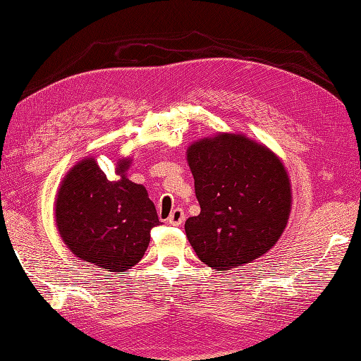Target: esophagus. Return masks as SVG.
Masks as SVG:
<instances>
[{
    "instance_id": "34e87169",
    "label": "esophagus",
    "mask_w": 361,
    "mask_h": 361,
    "mask_svg": "<svg viewBox=\"0 0 361 361\" xmlns=\"http://www.w3.org/2000/svg\"><path fill=\"white\" fill-rule=\"evenodd\" d=\"M183 219H185V212H183L182 209H174L171 212L170 218H168V223L173 226H179L183 223Z\"/></svg>"
}]
</instances>
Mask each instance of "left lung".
<instances>
[{
	"label": "left lung",
	"mask_w": 361,
	"mask_h": 361,
	"mask_svg": "<svg viewBox=\"0 0 361 361\" xmlns=\"http://www.w3.org/2000/svg\"><path fill=\"white\" fill-rule=\"evenodd\" d=\"M201 213L187 238L207 267L227 271L273 247L288 223L291 185L267 146L241 134L201 138L187 149Z\"/></svg>",
	"instance_id": "left-lung-1"
}]
</instances>
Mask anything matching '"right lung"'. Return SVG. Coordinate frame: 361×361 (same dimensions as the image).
Returning a JSON list of instances; mask_svg holds the SVG:
<instances>
[{
    "label": "right lung",
    "mask_w": 361,
    "mask_h": 361,
    "mask_svg": "<svg viewBox=\"0 0 361 361\" xmlns=\"http://www.w3.org/2000/svg\"><path fill=\"white\" fill-rule=\"evenodd\" d=\"M130 159L109 180L93 157L65 176L56 197V224L65 245L80 260L124 274L145 255L151 229L160 224L148 191L126 178Z\"/></svg>",
    "instance_id": "obj_1"
}]
</instances>
